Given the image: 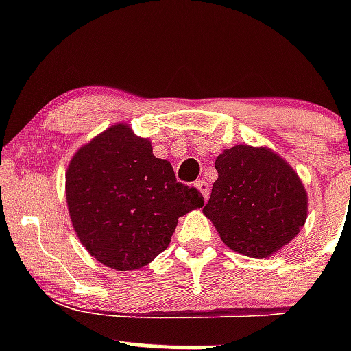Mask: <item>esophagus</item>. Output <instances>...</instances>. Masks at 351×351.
I'll use <instances>...</instances> for the list:
<instances>
[{"mask_svg":"<svg viewBox=\"0 0 351 351\" xmlns=\"http://www.w3.org/2000/svg\"><path fill=\"white\" fill-rule=\"evenodd\" d=\"M196 188L199 189L201 195H203L204 199L209 198V183H208V181H204V180L196 181Z\"/></svg>","mask_w":351,"mask_h":351,"instance_id":"34e87169","label":"esophagus"}]
</instances>
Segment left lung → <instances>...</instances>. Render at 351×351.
I'll use <instances>...</instances> for the list:
<instances>
[{
    "label": "left lung",
    "instance_id": "1",
    "mask_svg": "<svg viewBox=\"0 0 351 351\" xmlns=\"http://www.w3.org/2000/svg\"><path fill=\"white\" fill-rule=\"evenodd\" d=\"M216 171L217 180L203 213L229 249L264 259L304 228L307 191L277 153L236 145L217 156Z\"/></svg>",
    "mask_w": 351,
    "mask_h": 351
}]
</instances>
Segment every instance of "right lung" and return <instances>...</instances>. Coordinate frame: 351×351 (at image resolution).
<instances>
[{"label":"right lung","instance_id":"right-lung-1","mask_svg":"<svg viewBox=\"0 0 351 351\" xmlns=\"http://www.w3.org/2000/svg\"><path fill=\"white\" fill-rule=\"evenodd\" d=\"M72 226L92 257L115 271L150 264L170 244L178 217L203 206L170 162L125 123L80 147L66 173Z\"/></svg>","mask_w":351,"mask_h":351}]
</instances>
